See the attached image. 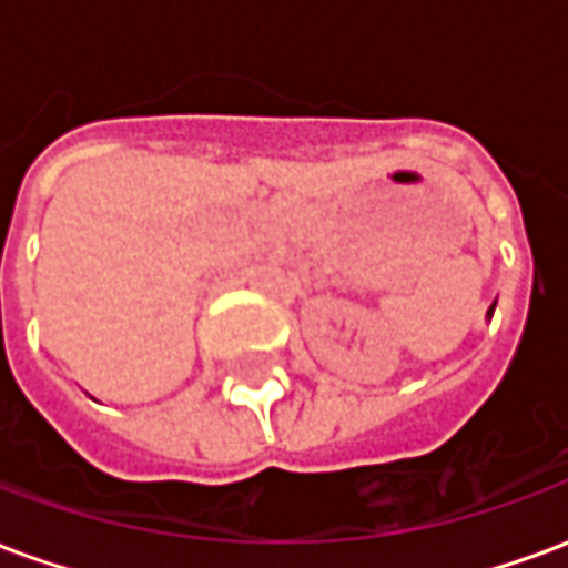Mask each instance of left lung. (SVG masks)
<instances>
[{
	"label": "left lung",
	"instance_id": "8db88e82",
	"mask_svg": "<svg viewBox=\"0 0 568 568\" xmlns=\"http://www.w3.org/2000/svg\"><path fill=\"white\" fill-rule=\"evenodd\" d=\"M489 313H493V307H489Z\"/></svg>",
	"mask_w": 568,
	"mask_h": 568
}]
</instances>
